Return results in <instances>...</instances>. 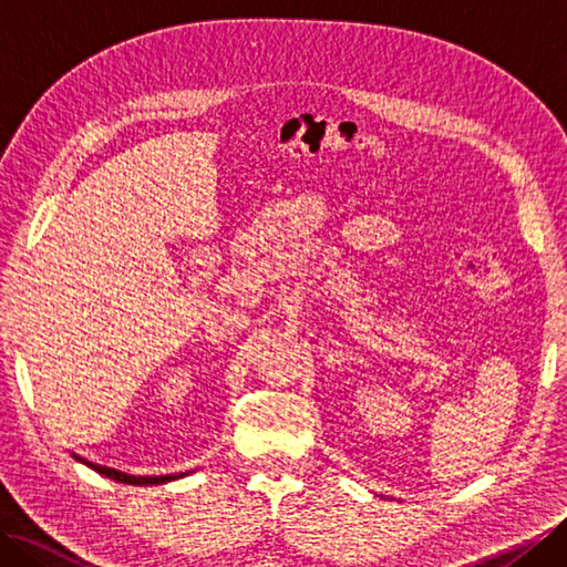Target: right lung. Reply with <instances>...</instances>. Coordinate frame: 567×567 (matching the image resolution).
Returning a JSON list of instances; mask_svg holds the SVG:
<instances>
[{"label": "right lung", "mask_w": 567, "mask_h": 567, "mask_svg": "<svg viewBox=\"0 0 567 567\" xmlns=\"http://www.w3.org/2000/svg\"><path fill=\"white\" fill-rule=\"evenodd\" d=\"M82 461V457H80ZM84 463V461H82ZM90 467L97 470L100 475L104 477H112L116 480V483H126V485H161V483H171V480H177L183 475H158V477H136V475H126V473H118V470H112V467H102V465H92L87 463Z\"/></svg>", "instance_id": "add662e5"}]
</instances>
